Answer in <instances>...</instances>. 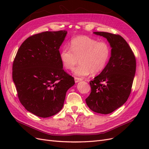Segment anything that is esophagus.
Returning a JSON list of instances; mask_svg holds the SVG:
<instances>
[{"label": "esophagus", "mask_w": 149, "mask_h": 149, "mask_svg": "<svg viewBox=\"0 0 149 149\" xmlns=\"http://www.w3.org/2000/svg\"><path fill=\"white\" fill-rule=\"evenodd\" d=\"M82 80H83V79H82L81 78L74 77V81H75V83H78V82L81 81H82Z\"/></svg>", "instance_id": "1"}]
</instances>
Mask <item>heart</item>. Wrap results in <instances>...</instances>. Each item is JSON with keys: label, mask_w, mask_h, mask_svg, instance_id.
I'll list each match as a JSON object with an SVG mask.
<instances>
[{"label": "heart", "mask_w": 149, "mask_h": 149, "mask_svg": "<svg viewBox=\"0 0 149 149\" xmlns=\"http://www.w3.org/2000/svg\"><path fill=\"white\" fill-rule=\"evenodd\" d=\"M70 47L62 48L60 58L66 69L74 70V75L84 77L90 73L96 74L105 68L111 56V48L105 42L88 36H78L71 40Z\"/></svg>", "instance_id": "obj_1"}]
</instances>
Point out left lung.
I'll return each mask as SVG.
<instances>
[{
	"mask_svg": "<svg viewBox=\"0 0 149 149\" xmlns=\"http://www.w3.org/2000/svg\"><path fill=\"white\" fill-rule=\"evenodd\" d=\"M109 42L111 56L101 73L89 82L91 91L86 99L91 111L107 114L127 101L136 70L134 54L127 42L119 35L95 31Z\"/></svg>",
	"mask_w": 149,
	"mask_h": 149,
	"instance_id": "8db88e82",
	"label": "left lung"
}]
</instances>
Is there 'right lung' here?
I'll use <instances>...</instances> for the list:
<instances>
[{"instance_id":"1","label":"right lung","mask_w":149,"mask_h":149,"mask_svg":"<svg viewBox=\"0 0 149 149\" xmlns=\"http://www.w3.org/2000/svg\"><path fill=\"white\" fill-rule=\"evenodd\" d=\"M66 30L44 31L30 36L18 49L12 66V79L19 101L40 118L57 114L63 106L74 78L63 69L59 48Z\"/></svg>"}]
</instances>
